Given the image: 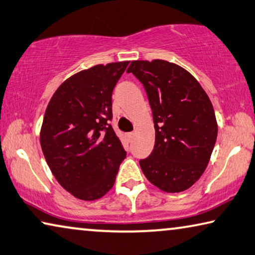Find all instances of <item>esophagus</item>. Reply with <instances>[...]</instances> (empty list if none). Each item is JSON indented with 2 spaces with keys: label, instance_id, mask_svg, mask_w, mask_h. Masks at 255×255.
<instances>
[{
  "label": "esophagus",
  "instance_id": "34e87169",
  "mask_svg": "<svg viewBox=\"0 0 255 255\" xmlns=\"http://www.w3.org/2000/svg\"><path fill=\"white\" fill-rule=\"evenodd\" d=\"M134 136H135L134 131H131V132H128V134H127V138H128V140H130V142H131V140L134 139Z\"/></svg>",
  "mask_w": 255,
  "mask_h": 255
}]
</instances>
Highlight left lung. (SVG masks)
<instances>
[{
  "label": "left lung",
  "mask_w": 255,
  "mask_h": 255,
  "mask_svg": "<svg viewBox=\"0 0 255 255\" xmlns=\"http://www.w3.org/2000/svg\"><path fill=\"white\" fill-rule=\"evenodd\" d=\"M143 84L155 128L154 148L140 168L151 183L178 193L199 180L215 147V110L199 82L164 60L132 61L127 69Z\"/></svg>",
  "instance_id": "1"
}]
</instances>
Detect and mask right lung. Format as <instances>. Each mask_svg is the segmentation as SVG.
Returning <instances> with one entry per match:
<instances>
[{"label": "right lung", "instance_id": "add662e5", "mask_svg": "<svg viewBox=\"0 0 255 255\" xmlns=\"http://www.w3.org/2000/svg\"><path fill=\"white\" fill-rule=\"evenodd\" d=\"M128 63L98 64L71 76L46 108L40 146L55 179L77 199L106 195L126 157L110 121L113 88Z\"/></svg>", "mask_w": 255, "mask_h": 255}]
</instances>
